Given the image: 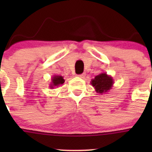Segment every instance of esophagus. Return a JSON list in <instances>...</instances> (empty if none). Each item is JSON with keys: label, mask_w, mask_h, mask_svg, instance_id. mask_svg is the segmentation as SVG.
<instances>
[{"label": "esophagus", "mask_w": 152, "mask_h": 152, "mask_svg": "<svg viewBox=\"0 0 152 152\" xmlns=\"http://www.w3.org/2000/svg\"><path fill=\"white\" fill-rule=\"evenodd\" d=\"M85 75H86L85 73H83V74H81V75H77V77H80V78H84V77H85Z\"/></svg>", "instance_id": "obj_1"}]
</instances>
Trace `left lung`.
Instances as JSON below:
<instances>
[{
  "label": "left lung",
  "instance_id": "left-lung-1",
  "mask_svg": "<svg viewBox=\"0 0 152 152\" xmlns=\"http://www.w3.org/2000/svg\"><path fill=\"white\" fill-rule=\"evenodd\" d=\"M91 84L94 88L96 93L103 94L112 89L114 80L110 75H108L106 72H102L91 80Z\"/></svg>",
  "mask_w": 152,
  "mask_h": 152
}]
</instances>
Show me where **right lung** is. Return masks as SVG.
Masks as SVG:
<instances>
[{
  "mask_svg": "<svg viewBox=\"0 0 152 152\" xmlns=\"http://www.w3.org/2000/svg\"><path fill=\"white\" fill-rule=\"evenodd\" d=\"M64 77L61 76V75H54L51 78V83L49 84V88L51 89H54V88H56V87H59L60 85L64 84Z\"/></svg>",
  "mask_w": 152,
  "mask_h": 152,
  "instance_id": "right-lung-1",
  "label": "right lung"
}]
</instances>
